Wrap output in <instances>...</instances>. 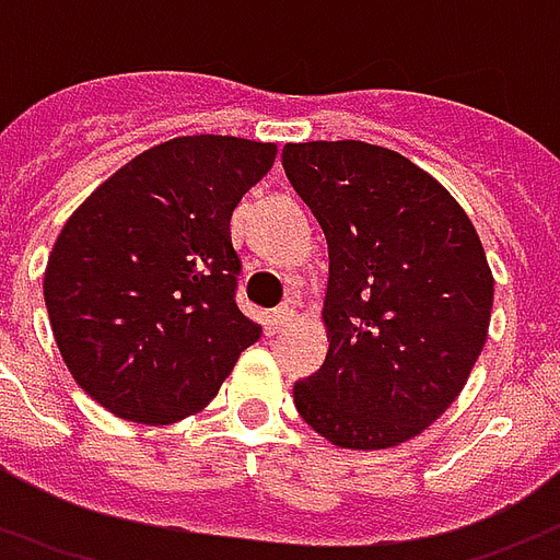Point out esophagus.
<instances>
[{
  "mask_svg": "<svg viewBox=\"0 0 560 560\" xmlns=\"http://www.w3.org/2000/svg\"><path fill=\"white\" fill-rule=\"evenodd\" d=\"M296 317H300V314H296V302H293V300H288V302H284V305H279V308L272 312V323H276L279 329H284V326H291V323L296 320Z\"/></svg>",
  "mask_w": 560,
  "mask_h": 560,
  "instance_id": "esophagus-1",
  "label": "esophagus"
}]
</instances>
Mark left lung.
Returning <instances> with one entry per match:
<instances>
[{"label":"left lung","instance_id":"left-lung-1","mask_svg":"<svg viewBox=\"0 0 560 560\" xmlns=\"http://www.w3.org/2000/svg\"><path fill=\"white\" fill-rule=\"evenodd\" d=\"M281 165L329 243V353L293 404L338 448H395L457 400L487 343L478 231L436 177L380 144L291 142Z\"/></svg>","mask_w":560,"mask_h":560}]
</instances>
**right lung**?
<instances>
[{
    "label": "right lung",
    "instance_id": "right-lung-1",
    "mask_svg": "<svg viewBox=\"0 0 560 560\" xmlns=\"http://www.w3.org/2000/svg\"><path fill=\"white\" fill-rule=\"evenodd\" d=\"M272 163V142L180 136L121 165L65 222L44 272L49 326L112 416H192L260 338L234 302L231 213Z\"/></svg>",
    "mask_w": 560,
    "mask_h": 560
}]
</instances>
